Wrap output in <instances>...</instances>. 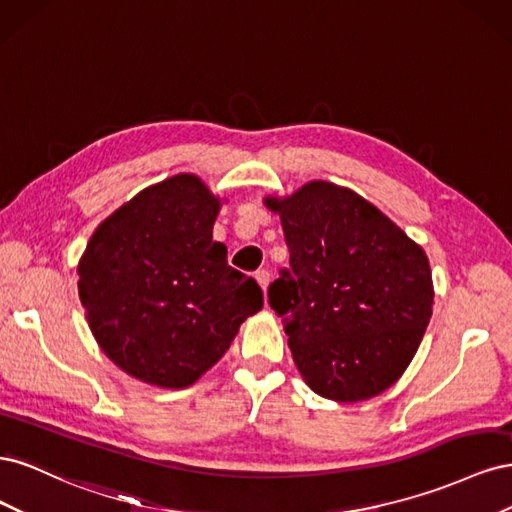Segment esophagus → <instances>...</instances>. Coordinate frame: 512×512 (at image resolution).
Returning <instances> with one entry per match:
<instances>
[{
    "label": "esophagus",
    "instance_id": "34e87169",
    "mask_svg": "<svg viewBox=\"0 0 512 512\" xmlns=\"http://www.w3.org/2000/svg\"><path fill=\"white\" fill-rule=\"evenodd\" d=\"M256 282L260 284L262 290H267V286H269V282H271V273H269L267 269L256 271Z\"/></svg>",
    "mask_w": 512,
    "mask_h": 512
}]
</instances>
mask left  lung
Returning <instances> with one entry per match:
<instances>
[{"mask_svg":"<svg viewBox=\"0 0 512 512\" xmlns=\"http://www.w3.org/2000/svg\"><path fill=\"white\" fill-rule=\"evenodd\" d=\"M280 215L290 269L269 286L305 384L333 401L376 397L404 374L431 318L429 258L344 185L309 181L265 198Z\"/></svg>","mask_w":512,"mask_h":512,"instance_id":"8db88e82","label":"left lung"}]
</instances>
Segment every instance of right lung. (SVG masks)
Listing matches in <instances>:
<instances>
[{"label":"right lung","mask_w":512,"mask_h":512,"mask_svg":"<svg viewBox=\"0 0 512 512\" xmlns=\"http://www.w3.org/2000/svg\"><path fill=\"white\" fill-rule=\"evenodd\" d=\"M224 198L179 173L138 192L96 228L79 260V297L102 352L128 376L185 389L218 363L262 309L256 280L213 241Z\"/></svg>","instance_id":"1"}]
</instances>
